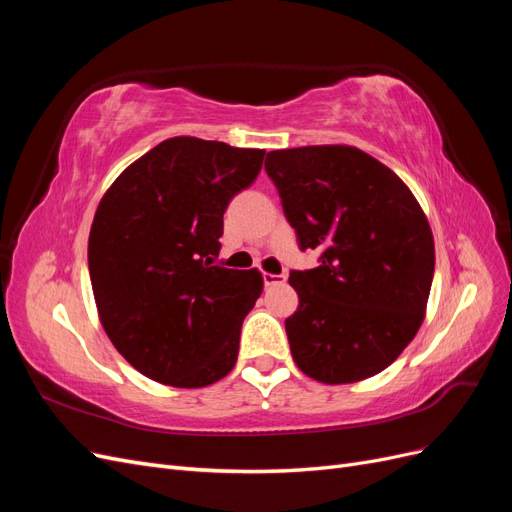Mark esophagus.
Returning a JSON list of instances; mask_svg holds the SVG:
<instances>
[{
  "mask_svg": "<svg viewBox=\"0 0 512 512\" xmlns=\"http://www.w3.org/2000/svg\"><path fill=\"white\" fill-rule=\"evenodd\" d=\"M262 280H265V286H275V284H284L286 282V275H275V273H265L262 275Z\"/></svg>",
  "mask_w": 512,
  "mask_h": 512,
  "instance_id": "1",
  "label": "esophagus"
}]
</instances>
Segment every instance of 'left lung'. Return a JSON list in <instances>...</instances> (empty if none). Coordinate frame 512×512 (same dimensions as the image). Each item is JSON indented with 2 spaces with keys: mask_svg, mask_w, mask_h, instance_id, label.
<instances>
[{
  "mask_svg": "<svg viewBox=\"0 0 512 512\" xmlns=\"http://www.w3.org/2000/svg\"><path fill=\"white\" fill-rule=\"evenodd\" d=\"M265 170L301 250L322 252L288 280L299 294L286 318L294 363L324 384L380 374L425 320L436 267L425 211L389 166L350 145L269 151Z\"/></svg>",
  "mask_w": 512,
  "mask_h": 512,
  "instance_id": "8db88e82",
  "label": "left lung"
}]
</instances>
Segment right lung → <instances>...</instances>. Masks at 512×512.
Masks as SVG:
<instances>
[{
	"label": "right lung",
	"mask_w": 512,
	"mask_h": 512,
	"mask_svg": "<svg viewBox=\"0 0 512 512\" xmlns=\"http://www.w3.org/2000/svg\"><path fill=\"white\" fill-rule=\"evenodd\" d=\"M265 149L166 138L100 200L87 260L102 327L143 376L177 389L222 380L237 363L258 269L213 265L224 211L262 168Z\"/></svg>",
	"instance_id": "add662e5"
}]
</instances>
